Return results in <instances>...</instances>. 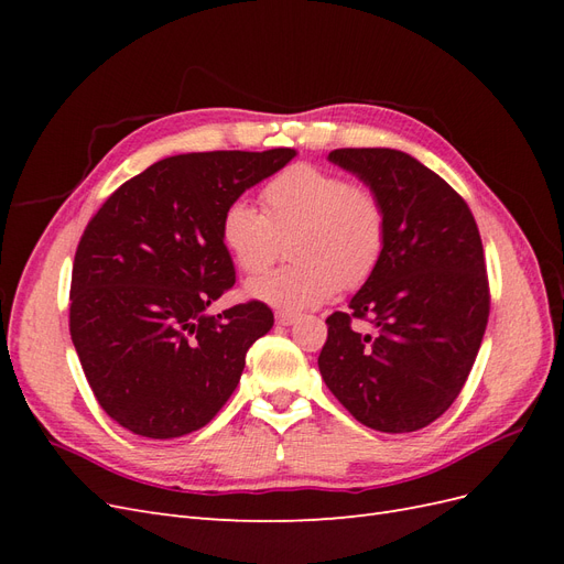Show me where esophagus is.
Masks as SVG:
<instances>
[{
	"mask_svg": "<svg viewBox=\"0 0 564 564\" xmlns=\"http://www.w3.org/2000/svg\"><path fill=\"white\" fill-rule=\"evenodd\" d=\"M275 319H278V324L280 327H292V324H296L299 322V315H294V313H278L275 315Z\"/></svg>",
	"mask_w": 564,
	"mask_h": 564,
	"instance_id": "esophagus-1",
	"label": "esophagus"
}]
</instances>
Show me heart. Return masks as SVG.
Listing matches in <instances>:
<instances>
[{"label":"heart","mask_w":564,"mask_h":564,"mask_svg":"<svg viewBox=\"0 0 564 564\" xmlns=\"http://www.w3.org/2000/svg\"><path fill=\"white\" fill-rule=\"evenodd\" d=\"M220 242L237 268L256 275L286 240L289 265L247 284V296L282 311L329 301L340 286L371 278L386 247V209L373 187L348 183L317 164L296 162L263 187V212L245 197L220 216Z\"/></svg>","instance_id":"1"}]
</instances>
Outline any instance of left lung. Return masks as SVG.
Instances as JSON below:
<instances>
[{
    "mask_svg": "<svg viewBox=\"0 0 564 564\" xmlns=\"http://www.w3.org/2000/svg\"><path fill=\"white\" fill-rule=\"evenodd\" d=\"M329 162L373 187L386 209V247L346 313L327 317L319 373L367 429L414 433L458 398L489 317L485 251L454 187L390 148H340ZM367 318L377 335L351 329Z\"/></svg>",
    "mask_w": 564,
    "mask_h": 564,
    "instance_id": "left-lung-1",
    "label": "left lung"
}]
</instances>
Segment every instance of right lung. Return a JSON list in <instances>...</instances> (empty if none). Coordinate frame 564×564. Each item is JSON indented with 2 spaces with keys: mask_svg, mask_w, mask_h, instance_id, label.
<instances>
[{
  "mask_svg": "<svg viewBox=\"0 0 564 564\" xmlns=\"http://www.w3.org/2000/svg\"><path fill=\"white\" fill-rule=\"evenodd\" d=\"M294 158V148L166 158L89 220L73 263L70 336L98 404L122 429L187 435L240 383L247 350L275 317L261 301L207 313L235 284L220 216Z\"/></svg>",
  "mask_w": 564,
  "mask_h": 564,
  "instance_id": "1",
  "label": "right lung"
}]
</instances>
